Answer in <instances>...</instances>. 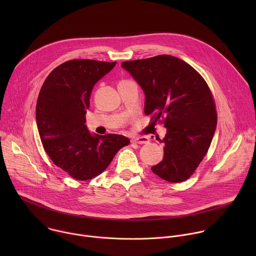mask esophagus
I'll use <instances>...</instances> for the list:
<instances>
[{"label":"esophagus","mask_w":256,"mask_h":256,"mask_svg":"<svg viewBox=\"0 0 256 256\" xmlns=\"http://www.w3.org/2000/svg\"><path fill=\"white\" fill-rule=\"evenodd\" d=\"M132 144H148L149 142V138L146 136H138V138H132L130 140Z\"/></svg>","instance_id":"34e87169"}]
</instances>
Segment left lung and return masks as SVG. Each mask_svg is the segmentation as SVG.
<instances>
[{
  "label": "left lung",
  "mask_w": 256,
  "mask_h": 256,
  "mask_svg": "<svg viewBox=\"0 0 256 256\" xmlns=\"http://www.w3.org/2000/svg\"><path fill=\"white\" fill-rule=\"evenodd\" d=\"M144 92V114L167 128L163 160L152 171L169 182L188 179L206 155L216 126L212 94L200 72L160 54L122 62Z\"/></svg>",
  "instance_id": "8db88e82"
}]
</instances>
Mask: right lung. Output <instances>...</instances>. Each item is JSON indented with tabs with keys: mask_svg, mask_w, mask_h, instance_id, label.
I'll list each match as a JSON object with an SVG mask.
<instances>
[{
	"mask_svg": "<svg viewBox=\"0 0 256 256\" xmlns=\"http://www.w3.org/2000/svg\"><path fill=\"white\" fill-rule=\"evenodd\" d=\"M116 62L70 60L46 77L36 104V122L46 154L77 180L101 174L130 140L122 134L92 136L85 124L90 95Z\"/></svg>",
	"mask_w": 256,
	"mask_h": 256,
	"instance_id": "obj_1",
	"label": "right lung"
}]
</instances>
